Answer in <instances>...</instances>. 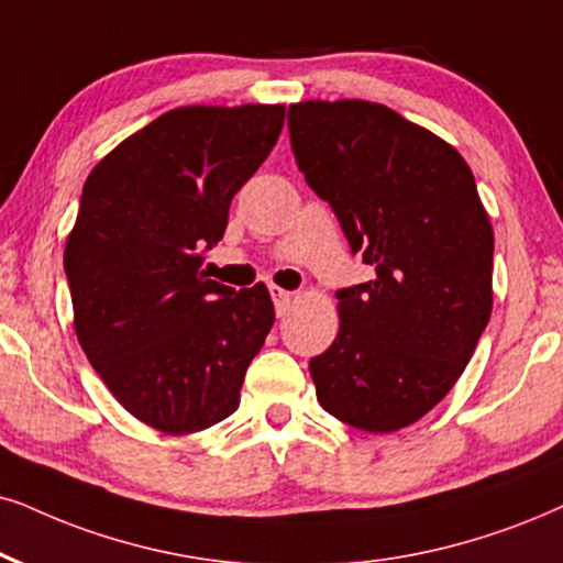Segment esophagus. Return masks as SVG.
I'll use <instances>...</instances> for the list:
<instances>
[{
	"label": "esophagus",
	"instance_id": "esophagus-1",
	"mask_svg": "<svg viewBox=\"0 0 563 563\" xmlns=\"http://www.w3.org/2000/svg\"><path fill=\"white\" fill-rule=\"evenodd\" d=\"M269 296H273L277 314H286V309L290 306V301H294V294H290V290H283V288L273 286V288H269Z\"/></svg>",
	"mask_w": 563,
	"mask_h": 563
}]
</instances>
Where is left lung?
Listing matches in <instances>:
<instances>
[{
  "label": "left lung",
  "mask_w": 563,
  "mask_h": 563,
  "mask_svg": "<svg viewBox=\"0 0 563 563\" xmlns=\"http://www.w3.org/2000/svg\"><path fill=\"white\" fill-rule=\"evenodd\" d=\"M288 130L306 184L374 267L338 290V338L309 361L317 400L353 429H405L454 387L494 306V229L473 170L382 103H294Z\"/></svg>",
  "instance_id": "obj_1"
}]
</instances>
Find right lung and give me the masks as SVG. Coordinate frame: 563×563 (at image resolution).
Listing matches in <instances>:
<instances>
[{"instance_id":"1","label":"right lung","mask_w":563,"mask_h":563,"mask_svg":"<svg viewBox=\"0 0 563 563\" xmlns=\"http://www.w3.org/2000/svg\"><path fill=\"white\" fill-rule=\"evenodd\" d=\"M283 119V103L181 106L113 147L82 187L64 249L77 340L111 395L163 433L229 418L275 322L265 283L236 294L199 265Z\"/></svg>"}]
</instances>
